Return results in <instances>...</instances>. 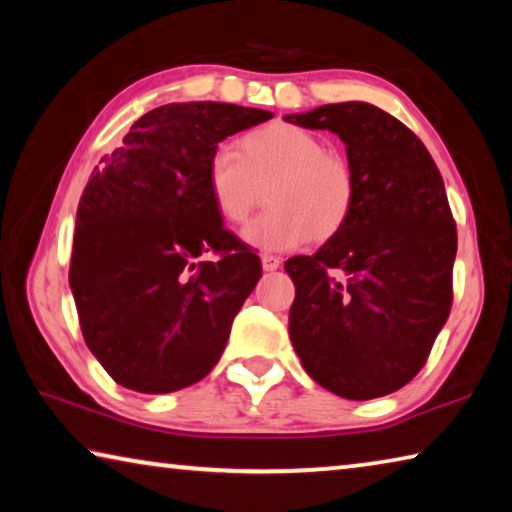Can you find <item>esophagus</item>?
I'll return each mask as SVG.
<instances>
[{
    "label": "esophagus",
    "mask_w": 512,
    "mask_h": 512,
    "mask_svg": "<svg viewBox=\"0 0 512 512\" xmlns=\"http://www.w3.org/2000/svg\"><path fill=\"white\" fill-rule=\"evenodd\" d=\"M280 257H275V255H262V266H264V271H275V268H280Z\"/></svg>",
    "instance_id": "esophagus-1"
}]
</instances>
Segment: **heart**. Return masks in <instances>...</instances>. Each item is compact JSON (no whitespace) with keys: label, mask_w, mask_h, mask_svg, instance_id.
Masks as SVG:
<instances>
[{"label":"heart","mask_w":512,"mask_h":512,"mask_svg":"<svg viewBox=\"0 0 512 512\" xmlns=\"http://www.w3.org/2000/svg\"><path fill=\"white\" fill-rule=\"evenodd\" d=\"M241 153L219 146L207 162V189L225 221L244 223L266 189L268 210L246 225L248 246L282 253L307 239L327 241L350 221L357 183L343 155L314 133L273 121L241 137Z\"/></svg>","instance_id":"b5f03b06"}]
</instances>
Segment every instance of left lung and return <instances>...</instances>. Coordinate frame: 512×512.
Here are the masks:
<instances>
[{
    "label": "left lung",
    "mask_w": 512,
    "mask_h": 512,
    "mask_svg": "<svg viewBox=\"0 0 512 512\" xmlns=\"http://www.w3.org/2000/svg\"><path fill=\"white\" fill-rule=\"evenodd\" d=\"M341 137L357 196L350 221L314 255L287 259L289 336L307 375L345 400L395 393L427 363L452 309L456 223L436 162L372 103L284 117Z\"/></svg>",
    "instance_id": "left-lung-1"
}]
</instances>
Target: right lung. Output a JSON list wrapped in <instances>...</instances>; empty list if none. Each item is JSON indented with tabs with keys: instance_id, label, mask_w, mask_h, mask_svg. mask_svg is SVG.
Returning <instances> with one entry per match:
<instances>
[{
	"instance_id": "obj_1",
	"label": "right lung",
	"mask_w": 512,
	"mask_h": 512,
	"mask_svg": "<svg viewBox=\"0 0 512 512\" xmlns=\"http://www.w3.org/2000/svg\"><path fill=\"white\" fill-rule=\"evenodd\" d=\"M271 117L235 103H167L94 167L76 210L69 287L85 343L124 388L180 391L221 359L262 262L223 228L207 162L225 137ZM207 252L217 259L201 263Z\"/></svg>"
}]
</instances>
